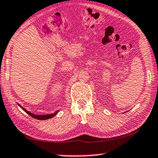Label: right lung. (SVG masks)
Wrapping results in <instances>:
<instances>
[{
  "label": "right lung",
  "mask_w": 158,
  "mask_h": 158,
  "mask_svg": "<svg viewBox=\"0 0 158 158\" xmlns=\"http://www.w3.org/2000/svg\"><path fill=\"white\" fill-rule=\"evenodd\" d=\"M17 105L19 106L23 110L25 111L27 114L30 115V116H31L32 118H36V119H38V120H47V119H50L51 118H53L55 115H56L58 113V112H59V110L56 111V112L53 113H50V114H46V115H36V114H34V113H31L29 112V111H28L27 110H26L24 108H23V107L21 106L20 104H19L17 102Z\"/></svg>",
  "instance_id": "right-lung-1"
}]
</instances>
